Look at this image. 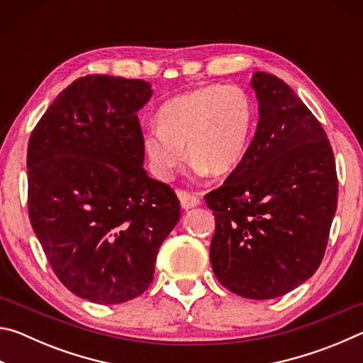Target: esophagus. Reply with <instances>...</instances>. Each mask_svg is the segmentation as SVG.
Wrapping results in <instances>:
<instances>
[{
    "instance_id": "1",
    "label": "esophagus",
    "mask_w": 363,
    "mask_h": 363,
    "mask_svg": "<svg viewBox=\"0 0 363 363\" xmlns=\"http://www.w3.org/2000/svg\"><path fill=\"white\" fill-rule=\"evenodd\" d=\"M177 196H179L181 206L184 208V210H190V208L200 205L199 196L190 194V192H186V190H177Z\"/></svg>"
}]
</instances>
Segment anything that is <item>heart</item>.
I'll use <instances>...</instances> for the list:
<instances>
[{"label":"heart","mask_w":363,"mask_h":363,"mask_svg":"<svg viewBox=\"0 0 363 363\" xmlns=\"http://www.w3.org/2000/svg\"><path fill=\"white\" fill-rule=\"evenodd\" d=\"M157 130L143 144L152 171L167 179L184 162L196 171L230 174L243 162L255 128V106L238 86L208 84L173 97L158 108Z\"/></svg>","instance_id":"b5f03b06"}]
</instances>
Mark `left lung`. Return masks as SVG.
<instances>
[{
	"label": "left lung",
	"instance_id": "1",
	"mask_svg": "<svg viewBox=\"0 0 363 363\" xmlns=\"http://www.w3.org/2000/svg\"><path fill=\"white\" fill-rule=\"evenodd\" d=\"M259 121L243 162L205 195L216 219L210 259L227 290L272 299L304 284L323 259L337 177L323 128L280 78H251Z\"/></svg>",
	"mask_w": 363,
	"mask_h": 363
}]
</instances>
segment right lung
<instances>
[{
  "label": "right lung",
  "instance_id": "add662e5",
  "mask_svg": "<svg viewBox=\"0 0 363 363\" xmlns=\"http://www.w3.org/2000/svg\"><path fill=\"white\" fill-rule=\"evenodd\" d=\"M143 79L88 75L48 107L28 140V216L57 279L97 304L153 280L158 248L181 218L174 190L143 168Z\"/></svg>",
  "mask_w": 363,
  "mask_h": 363
}]
</instances>
